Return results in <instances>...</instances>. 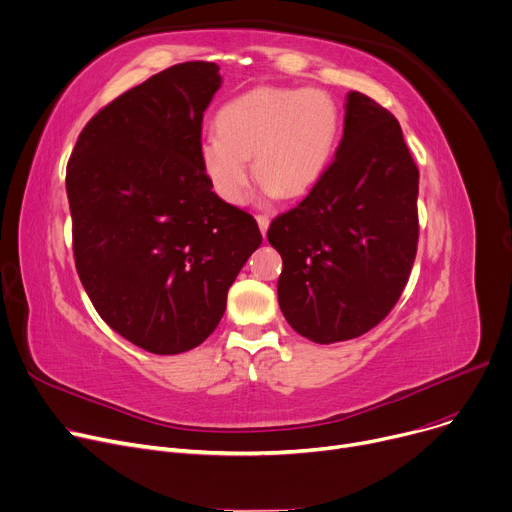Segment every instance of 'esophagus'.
Returning <instances> with one entry per match:
<instances>
[{
    "label": "esophagus",
    "mask_w": 512,
    "mask_h": 512,
    "mask_svg": "<svg viewBox=\"0 0 512 512\" xmlns=\"http://www.w3.org/2000/svg\"><path fill=\"white\" fill-rule=\"evenodd\" d=\"M257 224H259V230L265 234V232H267V228H269V216L259 214V216H257Z\"/></svg>",
    "instance_id": "1"
}]
</instances>
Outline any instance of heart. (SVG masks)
Instances as JSON below:
<instances>
[{"instance_id":"heart-1","label":"heart","mask_w":512,"mask_h":512,"mask_svg":"<svg viewBox=\"0 0 512 512\" xmlns=\"http://www.w3.org/2000/svg\"><path fill=\"white\" fill-rule=\"evenodd\" d=\"M342 109L323 88L257 86L216 113V131L199 142V164L212 191L230 206L245 203L251 164L265 197H302L331 166Z\"/></svg>"}]
</instances>
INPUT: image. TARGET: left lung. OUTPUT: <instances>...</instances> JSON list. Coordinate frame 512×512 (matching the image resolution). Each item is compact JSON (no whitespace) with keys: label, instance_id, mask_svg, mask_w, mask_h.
<instances>
[{"label":"left lung","instance_id":"8db88e82","mask_svg":"<svg viewBox=\"0 0 512 512\" xmlns=\"http://www.w3.org/2000/svg\"><path fill=\"white\" fill-rule=\"evenodd\" d=\"M418 181L399 121L350 92L327 173L267 230L284 263L280 309L296 333L315 344L346 342L391 313L416 259Z\"/></svg>","mask_w":512,"mask_h":512}]
</instances>
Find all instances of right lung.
Segmentation results:
<instances>
[{"label": "right lung", "mask_w": 512, "mask_h": 512, "mask_svg": "<svg viewBox=\"0 0 512 512\" xmlns=\"http://www.w3.org/2000/svg\"><path fill=\"white\" fill-rule=\"evenodd\" d=\"M218 70L185 61L123 92L86 123L67 162L80 282L102 321L160 356L208 339L263 241L199 164Z\"/></svg>", "instance_id": "1"}]
</instances>
